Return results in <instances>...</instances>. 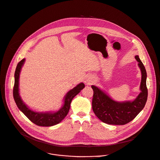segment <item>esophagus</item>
Returning a JSON list of instances; mask_svg holds the SVG:
<instances>
[{"mask_svg": "<svg viewBox=\"0 0 160 160\" xmlns=\"http://www.w3.org/2000/svg\"><path fill=\"white\" fill-rule=\"evenodd\" d=\"M94 78H92V77H89V78H88V80H87V82H86V84L88 85H91L93 82H94Z\"/></svg>", "mask_w": 160, "mask_h": 160, "instance_id": "esophagus-1", "label": "esophagus"}]
</instances>
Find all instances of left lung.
Instances as JSON below:
<instances>
[{
    "label": "left lung",
    "instance_id": "left-lung-1",
    "mask_svg": "<svg viewBox=\"0 0 160 160\" xmlns=\"http://www.w3.org/2000/svg\"><path fill=\"white\" fill-rule=\"evenodd\" d=\"M141 69V92L133 101L116 102L97 87L92 85L94 94L92 101V110L98 118L108 124L124 125L135 118L145 107L148 99L146 85L147 72L138 55L135 56Z\"/></svg>",
    "mask_w": 160,
    "mask_h": 160
}]
</instances>
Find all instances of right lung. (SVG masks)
<instances>
[{"label":"right lung","instance_id":"right-lung-1","mask_svg":"<svg viewBox=\"0 0 160 160\" xmlns=\"http://www.w3.org/2000/svg\"><path fill=\"white\" fill-rule=\"evenodd\" d=\"M25 59L20 61L17 66L14 72V84L13 88V98L18 108L25 114L26 117L34 124L40 126H52L61 122L69 112L72 99L77 96L85 87L83 83L77 85L70 90L65 96L64 104L58 112L55 113H38L28 108L23 102L19 95V76L21 68L24 63Z\"/></svg>","mask_w":160,"mask_h":160}]
</instances>
